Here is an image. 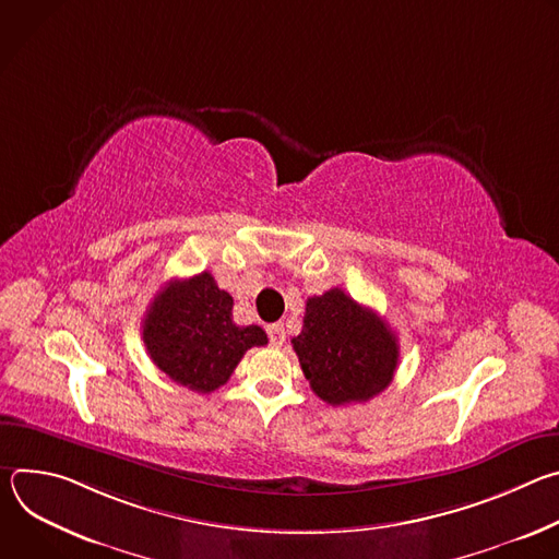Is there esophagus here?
Returning <instances> with one entry per match:
<instances>
[{
  "instance_id": "1",
  "label": "esophagus",
  "mask_w": 559,
  "mask_h": 559,
  "mask_svg": "<svg viewBox=\"0 0 559 559\" xmlns=\"http://www.w3.org/2000/svg\"><path fill=\"white\" fill-rule=\"evenodd\" d=\"M267 336H270V343L274 347H281L285 343V328L274 323V325H267Z\"/></svg>"
}]
</instances>
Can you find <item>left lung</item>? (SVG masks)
<instances>
[{
	"mask_svg": "<svg viewBox=\"0 0 559 559\" xmlns=\"http://www.w3.org/2000/svg\"><path fill=\"white\" fill-rule=\"evenodd\" d=\"M311 391L332 407L367 403L393 380L401 347L382 318L334 287L307 298L292 338Z\"/></svg>",
	"mask_w": 559,
	"mask_h": 559,
	"instance_id": "8db88e82",
	"label": "left lung"
}]
</instances>
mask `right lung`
I'll return each instance as SVG.
<instances>
[{"mask_svg": "<svg viewBox=\"0 0 559 559\" xmlns=\"http://www.w3.org/2000/svg\"><path fill=\"white\" fill-rule=\"evenodd\" d=\"M231 305V296L218 289L210 272L170 281L143 318V343L152 362L199 393L225 384L248 349L267 345L259 325L234 323Z\"/></svg>", "mask_w": 559, "mask_h": 559, "instance_id": "add662e5", "label": "right lung"}]
</instances>
